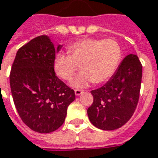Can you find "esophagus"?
Returning <instances> with one entry per match:
<instances>
[{"mask_svg":"<svg viewBox=\"0 0 158 158\" xmlns=\"http://www.w3.org/2000/svg\"><path fill=\"white\" fill-rule=\"evenodd\" d=\"M74 93L76 96H79V95H81L83 93V91H81V90H75Z\"/></svg>","mask_w":158,"mask_h":158,"instance_id":"1","label":"esophagus"}]
</instances>
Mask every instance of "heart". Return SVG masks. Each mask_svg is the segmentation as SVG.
I'll list each match as a JSON object with an SVG mask.
<instances>
[{
	"label": "heart",
	"mask_w": 158,
	"mask_h": 158,
	"mask_svg": "<svg viewBox=\"0 0 158 158\" xmlns=\"http://www.w3.org/2000/svg\"><path fill=\"white\" fill-rule=\"evenodd\" d=\"M67 52L56 54L53 69L64 80H71L80 65L82 72L71 82L77 89L92 83H103L118 70L122 59V49L114 40L84 38L67 46Z\"/></svg>",
	"instance_id": "b5f03b06"
}]
</instances>
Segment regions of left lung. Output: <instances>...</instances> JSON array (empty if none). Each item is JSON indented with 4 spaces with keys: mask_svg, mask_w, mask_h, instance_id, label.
<instances>
[{
    "mask_svg": "<svg viewBox=\"0 0 158 158\" xmlns=\"http://www.w3.org/2000/svg\"><path fill=\"white\" fill-rule=\"evenodd\" d=\"M141 81V62L136 54H129L105 85L91 92L93 103L87 110L91 123L104 131L126 124L138 105Z\"/></svg>",
    "mask_w": 158,
    "mask_h": 158,
    "instance_id": "1",
    "label": "left lung"
}]
</instances>
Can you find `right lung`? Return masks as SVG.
Wrapping results in <instances>:
<instances>
[{
    "label": "right lung",
    "instance_id": "right-lung-1",
    "mask_svg": "<svg viewBox=\"0 0 158 158\" xmlns=\"http://www.w3.org/2000/svg\"><path fill=\"white\" fill-rule=\"evenodd\" d=\"M54 48L48 35L33 39L18 50L10 73V87L21 120L39 133L56 131L65 119L75 93L55 74Z\"/></svg>",
    "mask_w": 158,
    "mask_h": 158
}]
</instances>
